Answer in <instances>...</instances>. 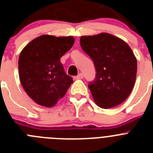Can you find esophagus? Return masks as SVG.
<instances>
[{
	"mask_svg": "<svg viewBox=\"0 0 153 153\" xmlns=\"http://www.w3.org/2000/svg\"><path fill=\"white\" fill-rule=\"evenodd\" d=\"M83 74H78L77 76H75V79H83Z\"/></svg>",
	"mask_w": 153,
	"mask_h": 153,
	"instance_id": "obj_1",
	"label": "esophagus"
}]
</instances>
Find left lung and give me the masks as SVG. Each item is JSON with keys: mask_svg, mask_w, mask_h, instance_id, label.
<instances>
[{"mask_svg": "<svg viewBox=\"0 0 153 153\" xmlns=\"http://www.w3.org/2000/svg\"><path fill=\"white\" fill-rule=\"evenodd\" d=\"M80 46L91 57L96 78L88 85L96 104L102 109L125 101L135 84L137 60L130 47L108 33L82 36Z\"/></svg>", "mask_w": 153, "mask_h": 153, "instance_id": "8db88e82", "label": "left lung"}]
</instances>
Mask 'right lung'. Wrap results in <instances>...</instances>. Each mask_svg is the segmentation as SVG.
<instances>
[{"label":"right lung","instance_id":"right-lung-1","mask_svg":"<svg viewBox=\"0 0 153 153\" xmlns=\"http://www.w3.org/2000/svg\"><path fill=\"white\" fill-rule=\"evenodd\" d=\"M74 44L72 36L45 34L31 40L22 50L18 60L19 77L24 90L36 103L52 107L73 83L60 58Z\"/></svg>","mask_w":153,"mask_h":153}]
</instances>
